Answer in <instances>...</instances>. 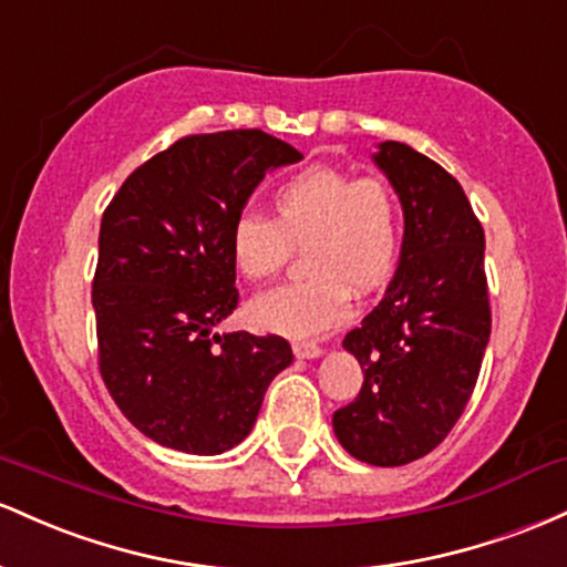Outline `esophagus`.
<instances>
[{"instance_id":"esophagus-1","label":"esophagus","mask_w":567,"mask_h":567,"mask_svg":"<svg viewBox=\"0 0 567 567\" xmlns=\"http://www.w3.org/2000/svg\"><path fill=\"white\" fill-rule=\"evenodd\" d=\"M295 353L300 359H318V355H323V348H318L316 342H295Z\"/></svg>"}]
</instances>
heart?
<instances>
[{"label":"heart","mask_w":567,"mask_h":567,"mask_svg":"<svg viewBox=\"0 0 567 567\" xmlns=\"http://www.w3.org/2000/svg\"><path fill=\"white\" fill-rule=\"evenodd\" d=\"M272 214L244 212L230 227L235 270L267 281L281 270L291 246H302V281L265 291L249 305L262 332L313 337L348 310L351 286L374 289L391 272L402 244V206L380 176L353 179L346 171L313 165L272 193Z\"/></svg>","instance_id":"b5f03b06"}]
</instances>
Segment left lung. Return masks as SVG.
Wrapping results in <instances>:
<instances>
[{"label":"left lung","instance_id":"obj_1","mask_svg":"<svg viewBox=\"0 0 567 567\" xmlns=\"http://www.w3.org/2000/svg\"><path fill=\"white\" fill-rule=\"evenodd\" d=\"M372 161L402 203V254L383 300L342 340L364 385L332 425L355 461L404 466L453 431L480 378L489 340L485 233L461 184L431 157L383 142Z\"/></svg>","mask_w":567,"mask_h":567}]
</instances>
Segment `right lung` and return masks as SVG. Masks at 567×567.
I'll return each instance as SVG.
<instances>
[{"label":"right lung","mask_w":567,"mask_h":567,"mask_svg":"<svg viewBox=\"0 0 567 567\" xmlns=\"http://www.w3.org/2000/svg\"><path fill=\"white\" fill-rule=\"evenodd\" d=\"M262 131L187 136L138 165L106 206L93 278L101 378L152 442L221 455L291 364L284 337L214 332L238 305L230 227L265 174L300 163Z\"/></svg>","instance_id":"add662e5"}]
</instances>
